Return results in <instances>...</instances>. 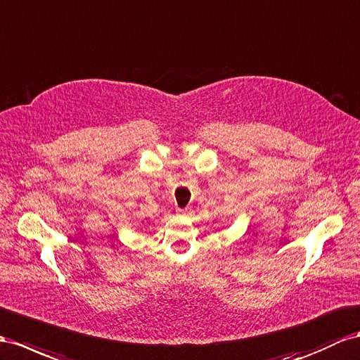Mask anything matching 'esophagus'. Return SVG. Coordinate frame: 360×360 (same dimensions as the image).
Instances as JSON below:
<instances>
[{
    "label": "esophagus",
    "instance_id": "1",
    "mask_svg": "<svg viewBox=\"0 0 360 360\" xmlns=\"http://www.w3.org/2000/svg\"><path fill=\"white\" fill-rule=\"evenodd\" d=\"M178 214H179V216H188V214H190V210H187V208H179V210H178Z\"/></svg>",
    "mask_w": 360,
    "mask_h": 360
}]
</instances>
